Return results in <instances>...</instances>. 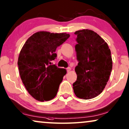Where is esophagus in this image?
Masks as SVG:
<instances>
[{
  "label": "esophagus",
  "instance_id": "1",
  "mask_svg": "<svg viewBox=\"0 0 129 129\" xmlns=\"http://www.w3.org/2000/svg\"><path fill=\"white\" fill-rule=\"evenodd\" d=\"M67 72H68V73H69V72L71 71V68H70V67H68V68H67Z\"/></svg>",
  "mask_w": 129,
  "mask_h": 129
}]
</instances>
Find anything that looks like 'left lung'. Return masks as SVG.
<instances>
[{
  "mask_svg": "<svg viewBox=\"0 0 129 129\" xmlns=\"http://www.w3.org/2000/svg\"><path fill=\"white\" fill-rule=\"evenodd\" d=\"M77 59L75 68L77 81L73 84L75 95L84 100L91 99L102 93L112 70L111 51L107 42L93 30L82 29L74 33Z\"/></svg>",
  "mask_w": 129,
  "mask_h": 129,
  "instance_id": "8db88e82",
  "label": "left lung"
}]
</instances>
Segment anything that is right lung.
<instances>
[{"label": "right lung", "instance_id": "right-lung-1", "mask_svg": "<svg viewBox=\"0 0 129 129\" xmlns=\"http://www.w3.org/2000/svg\"><path fill=\"white\" fill-rule=\"evenodd\" d=\"M70 36L39 31L29 38L22 48L18 61L20 77L26 90L37 100H51L57 94L67 70L52 65L51 61L56 57V48Z\"/></svg>", "mask_w": 129, "mask_h": 129}]
</instances>
